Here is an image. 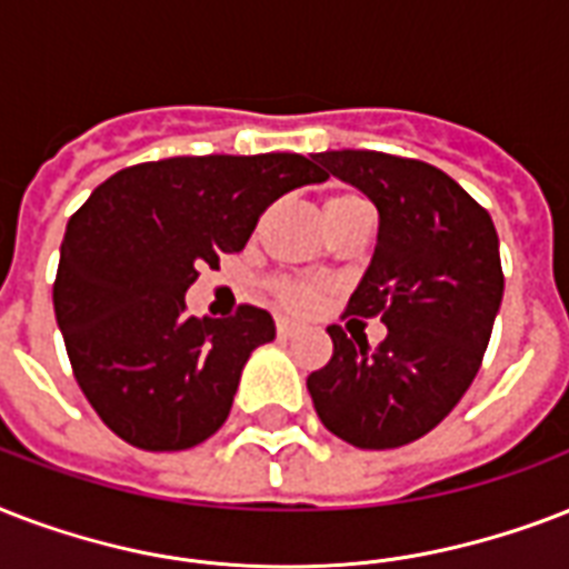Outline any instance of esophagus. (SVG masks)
Here are the masks:
<instances>
[{
	"mask_svg": "<svg viewBox=\"0 0 569 569\" xmlns=\"http://www.w3.org/2000/svg\"><path fill=\"white\" fill-rule=\"evenodd\" d=\"M301 333V328L298 325H292V321H286V319H277V337L280 339H292Z\"/></svg>",
	"mask_w": 569,
	"mask_h": 569,
	"instance_id": "esophagus-1",
	"label": "esophagus"
}]
</instances>
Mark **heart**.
<instances>
[{
	"instance_id": "obj_1",
	"label": "heart",
	"mask_w": 569,
	"mask_h": 569,
	"mask_svg": "<svg viewBox=\"0 0 569 569\" xmlns=\"http://www.w3.org/2000/svg\"><path fill=\"white\" fill-rule=\"evenodd\" d=\"M357 200H363V197L351 194V191H342V194H330L328 200H325V218L337 212V209H342V206L357 203ZM274 295H277V301L283 303L286 310H292V312H307L321 301V292L316 289V286L298 283V280H277Z\"/></svg>"
}]
</instances>
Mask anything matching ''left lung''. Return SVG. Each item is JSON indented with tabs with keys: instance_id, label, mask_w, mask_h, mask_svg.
Here are the masks:
<instances>
[{
	"instance_id": "left-lung-1",
	"label": "left lung",
	"mask_w": 569,
	"mask_h": 569,
	"mask_svg": "<svg viewBox=\"0 0 569 569\" xmlns=\"http://www.w3.org/2000/svg\"><path fill=\"white\" fill-rule=\"evenodd\" d=\"M316 162L378 209V244L346 316H380L387 339L369 348L330 325L333 357L307 389L339 440L398 449L437 428L478 375L505 292L499 236L485 206L433 164L375 150Z\"/></svg>"
}]
</instances>
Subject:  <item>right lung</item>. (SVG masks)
Wrapping results in <instances>:
<instances>
[{
	"instance_id": "1",
	"label": "right lung",
	"mask_w": 569,
	"mask_h": 569,
	"mask_svg": "<svg viewBox=\"0 0 569 569\" xmlns=\"http://www.w3.org/2000/svg\"><path fill=\"white\" fill-rule=\"evenodd\" d=\"M321 180L298 153L177 156L123 168L67 221L56 319L84 398L120 440L180 451L227 422L274 319L250 303L194 319L186 292L200 268L248 244L277 197Z\"/></svg>"
}]
</instances>
